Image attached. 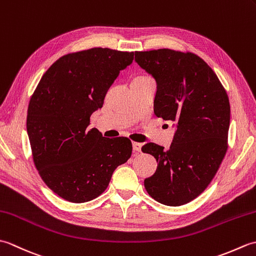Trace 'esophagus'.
<instances>
[{"label":"esophagus","mask_w":256,"mask_h":256,"mask_svg":"<svg viewBox=\"0 0 256 256\" xmlns=\"http://www.w3.org/2000/svg\"><path fill=\"white\" fill-rule=\"evenodd\" d=\"M140 148H142V144L138 142H133V150L134 153H140Z\"/></svg>","instance_id":"1"}]
</instances>
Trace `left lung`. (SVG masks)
Here are the masks:
<instances>
[{
  "label": "left lung",
  "mask_w": 256,
  "mask_h": 256,
  "mask_svg": "<svg viewBox=\"0 0 256 256\" xmlns=\"http://www.w3.org/2000/svg\"><path fill=\"white\" fill-rule=\"evenodd\" d=\"M135 62L157 82L155 116L177 125L167 150L155 143L142 148L158 162L145 189L162 204H184L204 192L226 154L229 98L214 70L194 52H135Z\"/></svg>",
  "instance_id": "obj_1"
}]
</instances>
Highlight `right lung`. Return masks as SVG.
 <instances>
[{
  "label": "right lung",
  "mask_w": 256,
  "mask_h": 256,
  "mask_svg": "<svg viewBox=\"0 0 256 256\" xmlns=\"http://www.w3.org/2000/svg\"><path fill=\"white\" fill-rule=\"evenodd\" d=\"M134 52L96 47L54 62L32 94L26 128L32 160L48 188L70 202L94 200L132 155L128 138H103L90 116Z\"/></svg>",
  "instance_id": "right-lung-1"
}]
</instances>
